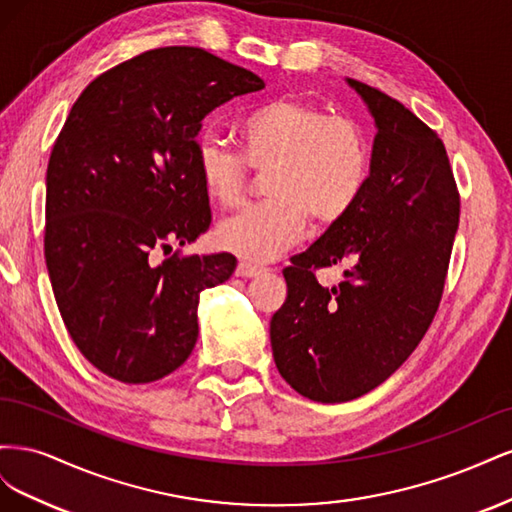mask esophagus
Instances as JSON below:
<instances>
[{"mask_svg": "<svg viewBox=\"0 0 512 512\" xmlns=\"http://www.w3.org/2000/svg\"><path fill=\"white\" fill-rule=\"evenodd\" d=\"M239 277H258L260 273H265V269L262 267H256V265H252V262H239L237 265V271H235Z\"/></svg>", "mask_w": 512, "mask_h": 512, "instance_id": "34e87169", "label": "esophagus"}]
</instances>
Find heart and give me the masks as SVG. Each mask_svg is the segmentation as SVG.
Wrapping results in <instances>:
<instances>
[{
	"label": "heart",
	"instance_id": "heart-1",
	"mask_svg": "<svg viewBox=\"0 0 512 512\" xmlns=\"http://www.w3.org/2000/svg\"><path fill=\"white\" fill-rule=\"evenodd\" d=\"M241 151L200 136L196 166L205 194L220 207H237L252 173H267L269 200L247 207L218 228L224 250L269 262L297 245L309 220L318 230L337 226L359 203L374 166V149L359 121L329 115L299 98H275L245 115Z\"/></svg>",
	"mask_w": 512,
	"mask_h": 512
}]
</instances>
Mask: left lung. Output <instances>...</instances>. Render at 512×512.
<instances>
[{
  "label": "left lung",
  "mask_w": 512,
  "mask_h": 512,
  "mask_svg": "<svg viewBox=\"0 0 512 512\" xmlns=\"http://www.w3.org/2000/svg\"><path fill=\"white\" fill-rule=\"evenodd\" d=\"M378 134L356 207L292 256L271 318L273 359L299 395L342 404L376 389L421 344L444 292L459 192L440 136L384 91L348 79ZM346 261L327 289L315 271Z\"/></svg>",
  "instance_id": "obj_1"
}]
</instances>
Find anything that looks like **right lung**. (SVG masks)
Returning a JSON list of instances; mask_svg holds the SVG:
<instances>
[{
  "label": "right lung",
  "mask_w": 512,
  "mask_h": 512,
  "mask_svg": "<svg viewBox=\"0 0 512 512\" xmlns=\"http://www.w3.org/2000/svg\"><path fill=\"white\" fill-rule=\"evenodd\" d=\"M265 87L198 46H162L91 81L46 168L44 258L76 348L108 378L168 376L198 339V297L226 282L232 254L151 252L196 241L211 224L196 166L203 119Z\"/></svg>",
  "instance_id": "obj_1"
}]
</instances>
